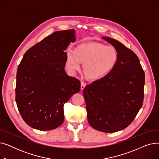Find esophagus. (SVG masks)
<instances>
[{"instance_id":"1","label":"esophagus","mask_w":159,"mask_h":159,"mask_svg":"<svg viewBox=\"0 0 159 159\" xmlns=\"http://www.w3.org/2000/svg\"><path fill=\"white\" fill-rule=\"evenodd\" d=\"M86 86V84L84 82H81V86H80V89L82 90H83L84 89L85 86Z\"/></svg>"}]
</instances>
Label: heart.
Here are the masks:
<instances>
[{
	"instance_id": "heart-1",
	"label": "heart",
	"mask_w": 159,
	"mask_h": 159,
	"mask_svg": "<svg viewBox=\"0 0 159 159\" xmlns=\"http://www.w3.org/2000/svg\"><path fill=\"white\" fill-rule=\"evenodd\" d=\"M119 59L117 50L97 42L80 44L66 51L65 66L70 73L74 75L83 63L86 76L92 80L104 77L116 66Z\"/></svg>"
}]
</instances>
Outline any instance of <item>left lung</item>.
<instances>
[{"instance_id":"1","label":"left lung","mask_w":159,"mask_h":159,"mask_svg":"<svg viewBox=\"0 0 159 159\" xmlns=\"http://www.w3.org/2000/svg\"><path fill=\"white\" fill-rule=\"evenodd\" d=\"M117 50L115 68L83 90L88 121L94 129L114 133L127 128L143 104L145 74L137 55L120 42L102 37Z\"/></svg>"}]
</instances>
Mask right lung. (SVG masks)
Listing matches in <instances>:
<instances>
[{"instance_id": "1", "label": "right lung", "mask_w": 159, "mask_h": 159, "mask_svg": "<svg viewBox=\"0 0 159 159\" xmlns=\"http://www.w3.org/2000/svg\"><path fill=\"white\" fill-rule=\"evenodd\" d=\"M75 30L57 31L25 53L16 72L15 101L23 120L33 128L52 130L64 120V104L80 89L66 74L65 50L76 40Z\"/></svg>"}]
</instances>
